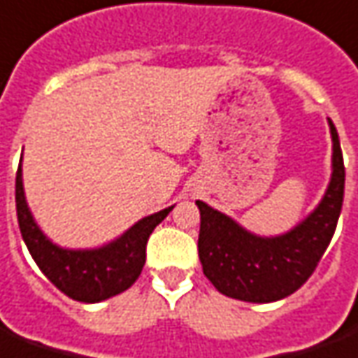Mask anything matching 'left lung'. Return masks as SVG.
Wrapping results in <instances>:
<instances>
[{"instance_id": "8db88e82", "label": "left lung", "mask_w": 358, "mask_h": 358, "mask_svg": "<svg viewBox=\"0 0 358 358\" xmlns=\"http://www.w3.org/2000/svg\"><path fill=\"white\" fill-rule=\"evenodd\" d=\"M327 124L334 143L331 178L314 211L291 231L259 236L205 201H196L201 215L199 262L219 292L244 302H275L301 289L314 273L336 232L345 189L339 136L329 118Z\"/></svg>"}]
</instances>
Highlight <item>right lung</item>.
Segmentation results:
<instances>
[{"label": "right lung", "instance_id": "1", "mask_svg": "<svg viewBox=\"0 0 358 358\" xmlns=\"http://www.w3.org/2000/svg\"><path fill=\"white\" fill-rule=\"evenodd\" d=\"M15 201L22 240L40 271L69 299L87 304L106 301L136 283L145 266L147 240L174 207L143 217L101 248L73 250L54 244L34 221L22 187V157L15 178Z\"/></svg>", "mask_w": 358, "mask_h": 358}]
</instances>
